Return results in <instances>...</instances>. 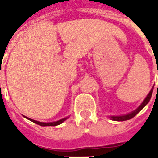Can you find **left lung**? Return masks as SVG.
I'll return each instance as SVG.
<instances>
[{
	"label": "left lung",
	"mask_w": 158,
	"mask_h": 158,
	"mask_svg": "<svg viewBox=\"0 0 158 158\" xmlns=\"http://www.w3.org/2000/svg\"><path fill=\"white\" fill-rule=\"evenodd\" d=\"M157 89H158V85H157ZM152 91H153V88L151 89V91L149 92V94L147 95V96L146 97V99L144 100V102L141 103V105L135 110V111H134L131 113H129V114H127V115H123V116H113L112 117V119L114 120V121H125V120H129V119H131L132 118L135 116L136 114L138 113H139L141 110L143 109V107L146 106L147 103L149 102L150 99H151V97H152Z\"/></svg>",
	"instance_id": "obj_1"
}]
</instances>
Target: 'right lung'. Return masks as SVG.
<instances>
[{
	"label": "right lung",
	"mask_w": 158,
	"mask_h": 158,
	"mask_svg": "<svg viewBox=\"0 0 158 158\" xmlns=\"http://www.w3.org/2000/svg\"><path fill=\"white\" fill-rule=\"evenodd\" d=\"M27 118V117H26ZM28 119H29L30 121H32L33 123H37V124H39L40 126H56L58 125V124H61L62 122H64L66 120V118H62L61 120H59V121H56V122H53V123H41V122H38V121H35V120H34V119H30L29 118H27Z\"/></svg>",
	"instance_id": "right-lung-1"
}]
</instances>
